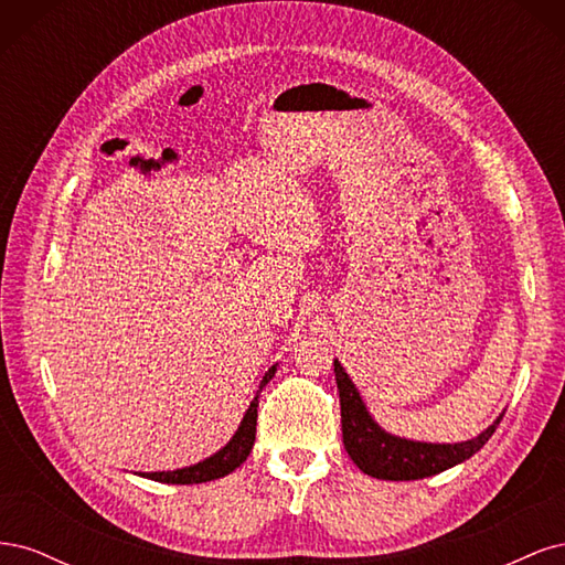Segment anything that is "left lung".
I'll return each mask as SVG.
<instances>
[{
    "instance_id": "8db88e82",
    "label": "left lung",
    "mask_w": 565,
    "mask_h": 565,
    "mask_svg": "<svg viewBox=\"0 0 565 565\" xmlns=\"http://www.w3.org/2000/svg\"><path fill=\"white\" fill-rule=\"evenodd\" d=\"M334 377L341 403V434L344 448L353 465L363 473L380 481H417V478L436 476L467 461L481 450L488 438L498 429L502 415L486 431L459 443H429L413 440L386 431L370 415L361 391L347 374L344 365L334 358Z\"/></svg>"
}]
</instances>
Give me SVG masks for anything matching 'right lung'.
I'll use <instances>...</instances> for the list:
<instances>
[{"label":"right lung","instance_id":"add662e5","mask_svg":"<svg viewBox=\"0 0 565 565\" xmlns=\"http://www.w3.org/2000/svg\"><path fill=\"white\" fill-rule=\"evenodd\" d=\"M276 370H278V363L270 365L268 372L264 374V380L259 382V388H256V396L252 398L249 407L245 409V415L241 419V426H237L235 434L231 436V440L226 443L224 448L216 450L207 459L198 461V465H191V467L174 469V471H148V473L139 471V476L150 478V481H158V483L193 486V483L214 481V478L228 476L231 471H235L247 459V455L252 452L254 438H256V407H259V393L273 380V374H276Z\"/></svg>","mask_w":565,"mask_h":565}]
</instances>
